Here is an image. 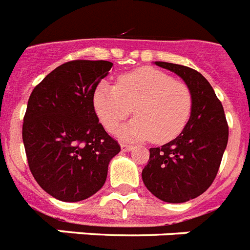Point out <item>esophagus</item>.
Returning <instances> with one entry per match:
<instances>
[{
    "label": "esophagus",
    "instance_id": "34e87169",
    "mask_svg": "<svg viewBox=\"0 0 250 250\" xmlns=\"http://www.w3.org/2000/svg\"><path fill=\"white\" fill-rule=\"evenodd\" d=\"M121 148H122V151H131L132 148H133V146H132V145L125 144V142H123V144H121Z\"/></svg>",
    "mask_w": 250,
    "mask_h": 250
}]
</instances>
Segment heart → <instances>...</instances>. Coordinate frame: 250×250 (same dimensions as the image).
I'll use <instances>...</instances> for the list:
<instances>
[{
    "label": "heart",
    "mask_w": 250,
    "mask_h": 250,
    "mask_svg": "<svg viewBox=\"0 0 250 250\" xmlns=\"http://www.w3.org/2000/svg\"><path fill=\"white\" fill-rule=\"evenodd\" d=\"M95 112L104 128L114 132L133 109L135 119L118 131L129 141L151 138L165 144L177 137L189 121L190 87L164 71L141 67L118 76L114 85L100 83L93 95Z\"/></svg>",
    "instance_id": "heart-1"
}]
</instances>
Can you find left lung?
<instances>
[{"instance_id":"obj_1","label":"left lung","mask_w":250,"mask_h":250,"mask_svg":"<svg viewBox=\"0 0 250 250\" xmlns=\"http://www.w3.org/2000/svg\"><path fill=\"white\" fill-rule=\"evenodd\" d=\"M184 80L193 95L189 121L177 138L150 148L142 170L145 186L159 200L182 203L201 196L215 180L228 145L229 125L221 102L198 71L155 62Z\"/></svg>"}]
</instances>
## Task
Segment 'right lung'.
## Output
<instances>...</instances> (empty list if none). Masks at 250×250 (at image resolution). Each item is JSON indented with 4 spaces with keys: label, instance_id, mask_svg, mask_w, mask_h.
<instances>
[{
    "label": "right lung",
    "instance_id": "obj_1",
    "mask_svg": "<svg viewBox=\"0 0 250 250\" xmlns=\"http://www.w3.org/2000/svg\"><path fill=\"white\" fill-rule=\"evenodd\" d=\"M108 61H70L38 83L29 98L22 141L29 169L48 194L77 202L104 186L121 146L99 123L93 95Z\"/></svg>",
    "mask_w": 250,
    "mask_h": 250
}]
</instances>
